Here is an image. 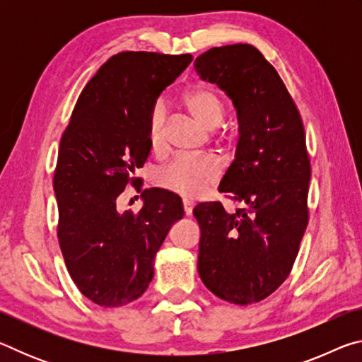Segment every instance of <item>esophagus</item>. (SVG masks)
I'll return each mask as SVG.
<instances>
[{"label":"esophagus","instance_id":"34e87169","mask_svg":"<svg viewBox=\"0 0 362 362\" xmlns=\"http://www.w3.org/2000/svg\"><path fill=\"white\" fill-rule=\"evenodd\" d=\"M193 207H194V204L192 203V201L183 199V211H185V216H192Z\"/></svg>","mask_w":362,"mask_h":362}]
</instances>
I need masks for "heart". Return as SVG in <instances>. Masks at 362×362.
<instances>
[{
  "label": "heart",
  "instance_id": "obj_1",
  "mask_svg": "<svg viewBox=\"0 0 362 362\" xmlns=\"http://www.w3.org/2000/svg\"><path fill=\"white\" fill-rule=\"evenodd\" d=\"M183 105L206 129H214L223 119V100L212 89H196L187 94L183 97ZM146 137L153 151H161L166 145V110L163 103H156L151 108ZM220 174H222V166L218 159L212 155L179 158L158 170L156 183L182 198L194 199L214 185L220 179Z\"/></svg>",
  "mask_w": 362,
  "mask_h": 362
}]
</instances>
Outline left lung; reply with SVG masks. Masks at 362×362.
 I'll use <instances>...</instances> for the list:
<instances>
[{"label":"left lung","instance_id":"8db88e82","mask_svg":"<svg viewBox=\"0 0 362 362\" xmlns=\"http://www.w3.org/2000/svg\"><path fill=\"white\" fill-rule=\"evenodd\" d=\"M194 70L235 105L240 139L218 192L244 206L236 212L220 203L194 207L198 273L214 296L257 303L289 276L308 225L303 122L278 71L254 46L212 47L196 57Z\"/></svg>","mask_w":362,"mask_h":362}]
</instances>
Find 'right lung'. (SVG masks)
<instances>
[{
	"instance_id": "1",
	"label": "right lung",
	"mask_w": 362,
	"mask_h": 362,
	"mask_svg": "<svg viewBox=\"0 0 362 362\" xmlns=\"http://www.w3.org/2000/svg\"><path fill=\"white\" fill-rule=\"evenodd\" d=\"M192 60L158 52L110 57L84 86L60 140L54 174L60 250L73 283L100 306L142 296L156 252L183 217L182 199L166 189H145L137 214L119 212L116 199L150 155L146 126L156 99Z\"/></svg>"
}]
</instances>
